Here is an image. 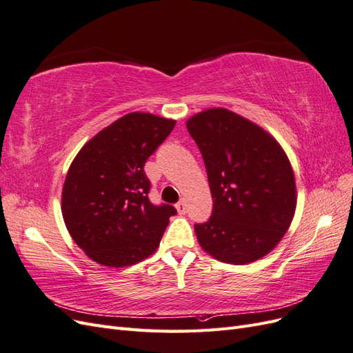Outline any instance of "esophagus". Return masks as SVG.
<instances>
[{"label": "esophagus", "instance_id": "34e87169", "mask_svg": "<svg viewBox=\"0 0 353 353\" xmlns=\"http://www.w3.org/2000/svg\"><path fill=\"white\" fill-rule=\"evenodd\" d=\"M176 210H178L179 215H185V213H187V203H185V200H181V201L176 203Z\"/></svg>", "mask_w": 353, "mask_h": 353}]
</instances>
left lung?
Here are the masks:
<instances>
[{
  "label": "left lung",
  "mask_w": 353,
  "mask_h": 353,
  "mask_svg": "<svg viewBox=\"0 0 353 353\" xmlns=\"http://www.w3.org/2000/svg\"><path fill=\"white\" fill-rule=\"evenodd\" d=\"M187 130L205 160L212 216L196 223L201 249L234 265L268 254L296 210V181L285 152L263 128L228 109L191 116Z\"/></svg>",
  "instance_id": "8db88e82"
}]
</instances>
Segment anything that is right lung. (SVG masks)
<instances>
[{
	"label": "right lung",
	"instance_id": "1",
	"mask_svg": "<svg viewBox=\"0 0 353 353\" xmlns=\"http://www.w3.org/2000/svg\"><path fill=\"white\" fill-rule=\"evenodd\" d=\"M152 113H128L85 144L68 170L61 213L73 241L104 266L153 254L176 210L148 200L144 165L175 126Z\"/></svg>",
	"mask_w": 353,
	"mask_h": 353
}]
</instances>
